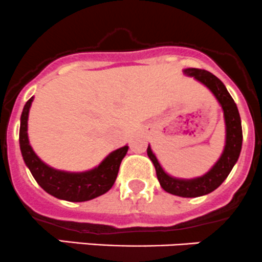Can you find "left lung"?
Here are the masks:
<instances>
[{"label":"left lung","instance_id":"obj_1","mask_svg":"<svg viewBox=\"0 0 262 262\" xmlns=\"http://www.w3.org/2000/svg\"><path fill=\"white\" fill-rule=\"evenodd\" d=\"M185 75L193 77L201 84L205 85L214 94L224 113L225 122V146L220 155L219 160L213 165L208 173L192 180H182L176 178L164 172L162 165L158 162L157 157L151 151L150 145L147 146V157L154 164L157 170V177L160 186L164 191L172 195L181 196V198H199V196L208 195L219 187L232 168L237 163L239 158L241 149H242V125L238 108L234 100L228 93L227 88L222 81L211 72L200 69H186L183 70Z\"/></svg>","mask_w":262,"mask_h":262}]
</instances>
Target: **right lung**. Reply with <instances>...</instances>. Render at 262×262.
I'll list each match as a JSON object with an SVG mask.
<instances>
[{"label":"right lung","instance_id":"add662e5","mask_svg":"<svg viewBox=\"0 0 262 262\" xmlns=\"http://www.w3.org/2000/svg\"><path fill=\"white\" fill-rule=\"evenodd\" d=\"M34 98H30L24 105L20 118V150L25 164L32 172L38 185L49 195L71 203L92 200L112 188L117 178L118 169L128 146L120 147L103 159L98 167L86 172H66L49 167L38 158L28 139V117Z\"/></svg>","mask_w":262,"mask_h":262}]
</instances>
